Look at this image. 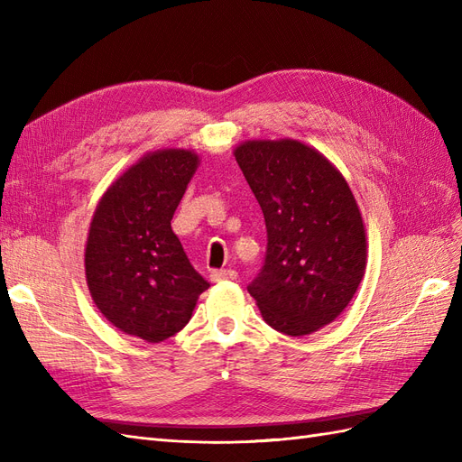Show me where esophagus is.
I'll return each instance as SVG.
<instances>
[{"label": "esophagus", "mask_w": 462, "mask_h": 462, "mask_svg": "<svg viewBox=\"0 0 462 462\" xmlns=\"http://www.w3.org/2000/svg\"><path fill=\"white\" fill-rule=\"evenodd\" d=\"M209 277H212V282H235L236 272L235 270H216Z\"/></svg>", "instance_id": "1"}]
</instances>
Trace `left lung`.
I'll list each match as a JSON object with an SVG mask.
<instances>
[{"mask_svg": "<svg viewBox=\"0 0 462 462\" xmlns=\"http://www.w3.org/2000/svg\"><path fill=\"white\" fill-rule=\"evenodd\" d=\"M235 158L262 208L268 246L248 292L263 319L292 337L328 326L366 268V235L343 175L297 141H253Z\"/></svg>", "mask_w": 462, "mask_h": 462, "instance_id": "left-lung-1", "label": "left lung"}]
</instances>
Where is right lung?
<instances>
[{
	"label": "right lung",
	"mask_w": 462,
	"mask_h": 462,
	"mask_svg": "<svg viewBox=\"0 0 462 462\" xmlns=\"http://www.w3.org/2000/svg\"><path fill=\"white\" fill-rule=\"evenodd\" d=\"M187 150L148 153L107 189L87 243V282L111 324L148 343L183 329L209 283L171 229L197 170Z\"/></svg>",
	"instance_id": "right-lung-1"
}]
</instances>
